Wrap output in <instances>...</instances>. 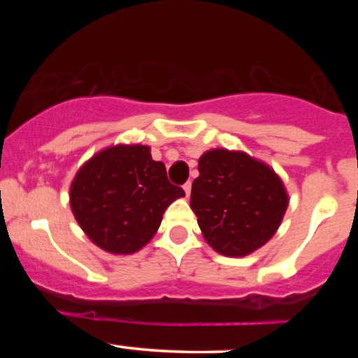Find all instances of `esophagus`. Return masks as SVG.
I'll return each mask as SVG.
<instances>
[{"mask_svg":"<svg viewBox=\"0 0 358 358\" xmlns=\"http://www.w3.org/2000/svg\"><path fill=\"white\" fill-rule=\"evenodd\" d=\"M183 190H185V195L190 196V192H192V183H190V182L185 183V185H183Z\"/></svg>","mask_w":358,"mask_h":358,"instance_id":"esophagus-1","label":"esophagus"}]
</instances>
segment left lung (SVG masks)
<instances>
[{
    "instance_id": "left-lung-1",
    "label": "left lung",
    "mask_w": 358,
    "mask_h": 358,
    "mask_svg": "<svg viewBox=\"0 0 358 358\" xmlns=\"http://www.w3.org/2000/svg\"><path fill=\"white\" fill-rule=\"evenodd\" d=\"M190 207L207 244L229 257H244L276 234L285 217L287 192L268 163L225 148L199 159Z\"/></svg>"
}]
</instances>
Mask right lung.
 <instances>
[{
  "label": "right lung",
  "mask_w": 358,
  "mask_h": 358,
  "mask_svg": "<svg viewBox=\"0 0 358 358\" xmlns=\"http://www.w3.org/2000/svg\"><path fill=\"white\" fill-rule=\"evenodd\" d=\"M180 187L168 182L166 168L146 145H114L79 168L71 183V208L77 224L97 248L134 254L153 239L163 213Z\"/></svg>",
  "instance_id": "add662e5"
}]
</instances>
